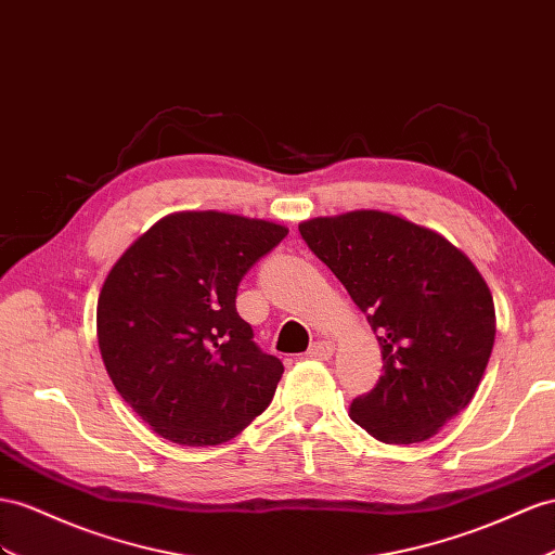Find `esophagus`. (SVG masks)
<instances>
[{"instance_id":"esophagus-1","label":"esophagus","mask_w":555,"mask_h":555,"mask_svg":"<svg viewBox=\"0 0 555 555\" xmlns=\"http://www.w3.org/2000/svg\"><path fill=\"white\" fill-rule=\"evenodd\" d=\"M333 351H335V345L328 343V339H317V343L309 347L307 357L309 359H319V361H328L333 357Z\"/></svg>"}]
</instances>
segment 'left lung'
Segmentation results:
<instances>
[{
    "label": "left lung",
    "mask_w": 555,
    "mask_h": 555,
    "mask_svg": "<svg viewBox=\"0 0 555 555\" xmlns=\"http://www.w3.org/2000/svg\"><path fill=\"white\" fill-rule=\"evenodd\" d=\"M311 253L367 317L382 377L349 417L382 443H420L472 403L494 345V302L446 236L385 210L300 222Z\"/></svg>",
    "instance_id": "1"
}]
</instances>
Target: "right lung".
Masks as SVG:
<instances>
[{
    "label": "right lung",
    "mask_w": 555,
    "mask_h": 555,
    "mask_svg": "<svg viewBox=\"0 0 555 555\" xmlns=\"http://www.w3.org/2000/svg\"><path fill=\"white\" fill-rule=\"evenodd\" d=\"M283 224L220 210L154 222L109 269L98 347L140 420L178 446H220L272 403L283 363L253 343L236 288Z\"/></svg>",
    "instance_id": "add662e5"
}]
</instances>
